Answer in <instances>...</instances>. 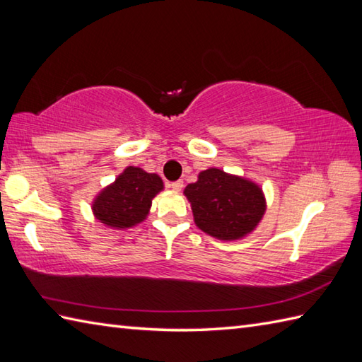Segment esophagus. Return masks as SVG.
Returning a JSON list of instances; mask_svg holds the SVG:
<instances>
[{"label":"esophagus","instance_id":"obj_1","mask_svg":"<svg viewBox=\"0 0 362 362\" xmlns=\"http://www.w3.org/2000/svg\"><path fill=\"white\" fill-rule=\"evenodd\" d=\"M168 187L173 188L174 191H180L183 188V180H175V182L168 183Z\"/></svg>","mask_w":362,"mask_h":362}]
</instances>
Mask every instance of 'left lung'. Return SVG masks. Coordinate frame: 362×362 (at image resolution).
Returning <instances> with one entry per match:
<instances>
[{"label":"left lung","instance_id":"1","mask_svg":"<svg viewBox=\"0 0 362 362\" xmlns=\"http://www.w3.org/2000/svg\"><path fill=\"white\" fill-rule=\"evenodd\" d=\"M197 227L218 240H240L258 226L266 210L263 191L243 177L210 168L185 188Z\"/></svg>","mask_w":362,"mask_h":362}]
</instances>
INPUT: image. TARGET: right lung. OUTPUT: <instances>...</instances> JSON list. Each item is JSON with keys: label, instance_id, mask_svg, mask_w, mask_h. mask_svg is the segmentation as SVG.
Masks as SVG:
<instances>
[{"label": "right lung", "instance_id": "obj_1", "mask_svg": "<svg viewBox=\"0 0 362 362\" xmlns=\"http://www.w3.org/2000/svg\"><path fill=\"white\" fill-rule=\"evenodd\" d=\"M161 189L163 182L157 174L129 166L95 199V216L115 228L132 227L148 216L152 199Z\"/></svg>", "mask_w": 362, "mask_h": 362}]
</instances>
